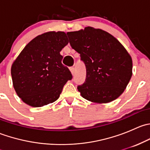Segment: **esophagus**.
Instances as JSON below:
<instances>
[{"label":"esophagus","instance_id":"obj_1","mask_svg":"<svg viewBox=\"0 0 150 150\" xmlns=\"http://www.w3.org/2000/svg\"><path fill=\"white\" fill-rule=\"evenodd\" d=\"M69 70L71 71L72 75H74V73H75V68H74L73 67H69Z\"/></svg>","mask_w":150,"mask_h":150}]
</instances>
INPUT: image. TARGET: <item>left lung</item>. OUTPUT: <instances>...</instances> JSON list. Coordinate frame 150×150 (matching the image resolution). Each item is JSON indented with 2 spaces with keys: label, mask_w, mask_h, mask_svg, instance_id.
I'll list each match as a JSON object with an SVG mask.
<instances>
[{
  "label": "left lung",
  "mask_w": 150,
  "mask_h": 150,
  "mask_svg": "<svg viewBox=\"0 0 150 150\" xmlns=\"http://www.w3.org/2000/svg\"><path fill=\"white\" fill-rule=\"evenodd\" d=\"M67 35L86 66V81L78 86L81 96L96 103L119 97L132 76V59L121 43L107 32L91 27Z\"/></svg>",
  "instance_id": "obj_1"
}]
</instances>
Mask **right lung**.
<instances>
[{"label":"right lung","instance_id":"right-lung-1","mask_svg":"<svg viewBox=\"0 0 150 150\" xmlns=\"http://www.w3.org/2000/svg\"><path fill=\"white\" fill-rule=\"evenodd\" d=\"M67 44L64 32H48L32 40L18 56L12 64L11 77L13 88L25 103L39 107L59 99L72 78L60 54Z\"/></svg>","mask_w":150,"mask_h":150}]
</instances>
